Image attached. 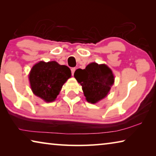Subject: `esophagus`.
Listing matches in <instances>:
<instances>
[{"mask_svg":"<svg viewBox=\"0 0 156 156\" xmlns=\"http://www.w3.org/2000/svg\"><path fill=\"white\" fill-rule=\"evenodd\" d=\"M76 69L75 67H73V68L71 69V71H72V75L74 74V72H75Z\"/></svg>","mask_w":156,"mask_h":156,"instance_id":"1","label":"esophagus"}]
</instances>
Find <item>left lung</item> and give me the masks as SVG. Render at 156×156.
Returning a JSON list of instances; mask_svg holds the SVG:
<instances>
[{
  "instance_id": "1",
  "label": "left lung",
  "mask_w": 156,
  "mask_h": 156,
  "mask_svg": "<svg viewBox=\"0 0 156 156\" xmlns=\"http://www.w3.org/2000/svg\"><path fill=\"white\" fill-rule=\"evenodd\" d=\"M74 77L82 86L87 101L95 104L107 96L113 83L114 76L105 64L91 62L84 69H78Z\"/></svg>"
}]
</instances>
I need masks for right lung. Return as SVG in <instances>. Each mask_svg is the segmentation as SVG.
Returning a JSON list of instances; mask_svg holds the SVG:
<instances>
[{
	"mask_svg": "<svg viewBox=\"0 0 156 156\" xmlns=\"http://www.w3.org/2000/svg\"><path fill=\"white\" fill-rule=\"evenodd\" d=\"M70 69L56 61H40L33 66L29 79L31 89L36 96L45 102H53L64 83L71 77Z\"/></svg>",
	"mask_w": 156,
	"mask_h": 156,
	"instance_id": "1",
	"label": "right lung"
}]
</instances>
